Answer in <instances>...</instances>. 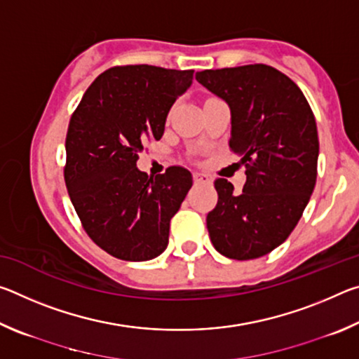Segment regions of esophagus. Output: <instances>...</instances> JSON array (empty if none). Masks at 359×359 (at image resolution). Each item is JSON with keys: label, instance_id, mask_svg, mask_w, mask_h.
I'll return each mask as SVG.
<instances>
[{"label": "esophagus", "instance_id": "34e87169", "mask_svg": "<svg viewBox=\"0 0 359 359\" xmlns=\"http://www.w3.org/2000/svg\"><path fill=\"white\" fill-rule=\"evenodd\" d=\"M193 180L196 182V184H210V179L208 175H204L201 172H193Z\"/></svg>", "mask_w": 359, "mask_h": 359}]
</instances>
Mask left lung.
<instances>
[{
  "instance_id": "1",
  "label": "left lung",
  "mask_w": 359,
  "mask_h": 359,
  "mask_svg": "<svg viewBox=\"0 0 359 359\" xmlns=\"http://www.w3.org/2000/svg\"><path fill=\"white\" fill-rule=\"evenodd\" d=\"M196 81L228 102L229 149L247 168L241 193L226 179L214 185L208 214L215 250L231 259L264 257L287 241L317 182L318 133L301 88L267 65L205 69Z\"/></svg>"
}]
</instances>
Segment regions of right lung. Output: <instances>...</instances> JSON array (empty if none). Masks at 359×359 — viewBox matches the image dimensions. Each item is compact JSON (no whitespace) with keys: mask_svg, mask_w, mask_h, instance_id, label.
Masks as SVG:
<instances>
[{"mask_svg":"<svg viewBox=\"0 0 359 359\" xmlns=\"http://www.w3.org/2000/svg\"><path fill=\"white\" fill-rule=\"evenodd\" d=\"M191 81L193 69L115 66L95 79L69 120L71 203L90 239L115 258L147 261L168 247L169 222L193 177L180 166L149 177L136 161L145 142L161 139L169 109Z\"/></svg>","mask_w":359,"mask_h":359,"instance_id":"right-lung-1","label":"right lung"}]
</instances>
